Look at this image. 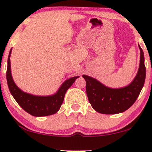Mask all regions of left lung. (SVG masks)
Returning <instances> with one entry per match:
<instances>
[{"label": "left lung", "mask_w": 152, "mask_h": 152, "mask_svg": "<svg viewBox=\"0 0 152 152\" xmlns=\"http://www.w3.org/2000/svg\"><path fill=\"white\" fill-rule=\"evenodd\" d=\"M140 64L137 76L128 86L112 88L104 86L98 80L83 75L86 80V91L88 102L97 112L104 114H116L126 111L136 102L146 78L144 52L140 46Z\"/></svg>", "instance_id": "obj_1"}]
</instances>
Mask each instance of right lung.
Segmentation results:
<instances>
[{
  "instance_id": "add662e5",
  "label": "right lung",
  "mask_w": 152,
  "mask_h": 152,
  "mask_svg": "<svg viewBox=\"0 0 152 152\" xmlns=\"http://www.w3.org/2000/svg\"><path fill=\"white\" fill-rule=\"evenodd\" d=\"M10 53L11 49L10 50L8 58L6 71L7 83L10 94L19 106H20V107L25 110L26 112L34 116H45L56 114L61 108L64 102L66 92L79 76H74L66 80L62 83L56 93L53 95L41 96L26 93L16 86L12 77L10 70Z\"/></svg>"
}]
</instances>
